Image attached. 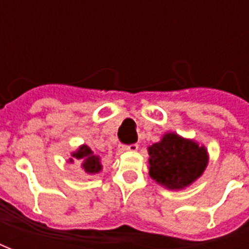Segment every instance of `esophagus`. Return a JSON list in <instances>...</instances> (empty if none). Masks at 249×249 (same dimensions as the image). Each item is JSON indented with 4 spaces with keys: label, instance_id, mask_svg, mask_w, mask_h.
<instances>
[{
    "label": "esophagus",
    "instance_id": "esophagus-1",
    "mask_svg": "<svg viewBox=\"0 0 249 249\" xmlns=\"http://www.w3.org/2000/svg\"><path fill=\"white\" fill-rule=\"evenodd\" d=\"M137 149H139V145H137V144L120 146V151H121V152H136Z\"/></svg>",
    "mask_w": 249,
    "mask_h": 249
}]
</instances>
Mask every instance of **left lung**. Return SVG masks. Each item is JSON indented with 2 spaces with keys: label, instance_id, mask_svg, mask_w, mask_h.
I'll return each mask as SVG.
<instances>
[{
  "label": "left lung",
  "instance_id": "1",
  "mask_svg": "<svg viewBox=\"0 0 249 249\" xmlns=\"http://www.w3.org/2000/svg\"><path fill=\"white\" fill-rule=\"evenodd\" d=\"M149 176L167 189L178 191L195 183L208 165V151L204 145L168 132L159 142L148 146Z\"/></svg>",
  "mask_w": 249,
  "mask_h": 249
}]
</instances>
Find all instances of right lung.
Segmentation results:
<instances>
[{"instance_id": "add662e5", "label": "right lung", "mask_w": 249, "mask_h": 249, "mask_svg": "<svg viewBox=\"0 0 249 249\" xmlns=\"http://www.w3.org/2000/svg\"><path fill=\"white\" fill-rule=\"evenodd\" d=\"M71 157H74L76 160L81 161V168L88 175H96V173L101 172V169H103L100 156L94 155L88 145L78 146L77 151L71 152ZM69 161L73 162L74 160L69 159Z\"/></svg>"}]
</instances>
